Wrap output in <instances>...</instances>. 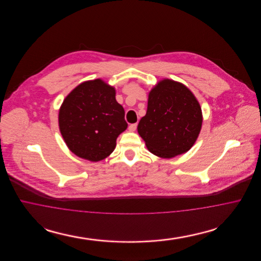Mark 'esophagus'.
Here are the masks:
<instances>
[{
  "instance_id": "esophagus-1",
  "label": "esophagus",
  "mask_w": 261,
  "mask_h": 261,
  "mask_svg": "<svg viewBox=\"0 0 261 261\" xmlns=\"http://www.w3.org/2000/svg\"><path fill=\"white\" fill-rule=\"evenodd\" d=\"M128 129H129V131H131V132H134V131H135V130L137 129V123L129 125Z\"/></svg>"
}]
</instances>
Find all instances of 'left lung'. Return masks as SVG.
Returning a JSON list of instances; mask_svg holds the SVG:
<instances>
[{
	"label": "left lung",
	"mask_w": 261,
	"mask_h": 261,
	"mask_svg": "<svg viewBox=\"0 0 261 261\" xmlns=\"http://www.w3.org/2000/svg\"><path fill=\"white\" fill-rule=\"evenodd\" d=\"M202 125L199 100L184 84L162 79L149 93L148 110L138 133L151 153L172 159L196 143Z\"/></svg>",
	"instance_id": "8db88e82"
}]
</instances>
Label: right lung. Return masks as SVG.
Segmentation results:
<instances>
[{"label": "right lung", "instance_id": "right-lung-1", "mask_svg": "<svg viewBox=\"0 0 261 261\" xmlns=\"http://www.w3.org/2000/svg\"><path fill=\"white\" fill-rule=\"evenodd\" d=\"M124 109L115 89L102 79L82 82L63 99L59 112L62 138L75 155L97 162L108 158L126 130Z\"/></svg>", "mask_w": 261, "mask_h": 261}]
</instances>
